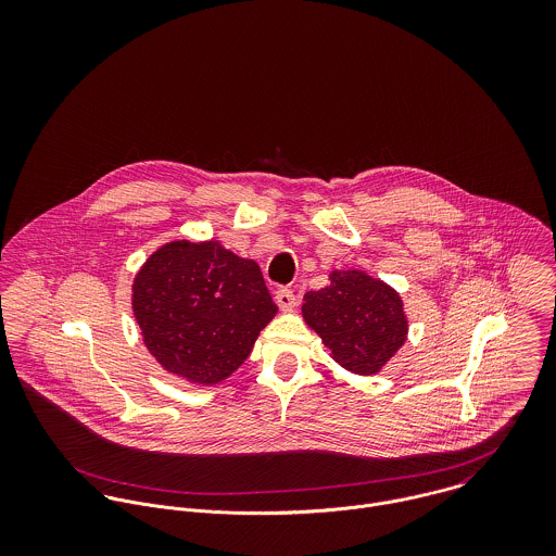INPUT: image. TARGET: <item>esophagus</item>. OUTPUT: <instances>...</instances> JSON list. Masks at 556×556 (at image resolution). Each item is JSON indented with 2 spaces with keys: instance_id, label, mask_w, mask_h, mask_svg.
<instances>
[{
  "instance_id": "obj_1",
  "label": "esophagus",
  "mask_w": 556,
  "mask_h": 556,
  "mask_svg": "<svg viewBox=\"0 0 556 556\" xmlns=\"http://www.w3.org/2000/svg\"><path fill=\"white\" fill-rule=\"evenodd\" d=\"M276 304L280 306V311L287 313V311H293L298 306V298H295V293L291 289L282 287V289L276 291Z\"/></svg>"
}]
</instances>
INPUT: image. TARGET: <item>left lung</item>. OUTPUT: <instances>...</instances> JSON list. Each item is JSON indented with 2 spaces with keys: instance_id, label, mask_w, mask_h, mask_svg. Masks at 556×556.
<instances>
[{
  "instance_id": "obj_1",
  "label": "left lung",
  "mask_w": 556,
  "mask_h": 556,
  "mask_svg": "<svg viewBox=\"0 0 556 556\" xmlns=\"http://www.w3.org/2000/svg\"><path fill=\"white\" fill-rule=\"evenodd\" d=\"M302 315L342 368L366 377L396 355L408 333L396 289L362 269H333L325 289L304 295Z\"/></svg>"
}]
</instances>
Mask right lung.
I'll list each match as a JSON object with an SVG mask.
<instances>
[{
	"label": "right lung",
	"instance_id": "obj_1",
	"mask_svg": "<svg viewBox=\"0 0 556 556\" xmlns=\"http://www.w3.org/2000/svg\"><path fill=\"white\" fill-rule=\"evenodd\" d=\"M132 313L160 366L199 388L229 379L278 306L261 267L220 241L160 245L132 282Z\"/></svg>",
	"mask_w": 556,
	"mask_h": 556
}]
</instances>
